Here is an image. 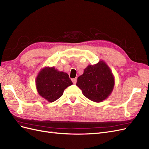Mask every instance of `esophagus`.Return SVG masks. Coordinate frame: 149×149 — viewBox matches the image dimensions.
<instances>
[{
  "label": "esophagus",
  "instance_id": "esophagus-1",
  "mask_svg": "<svg viewBox=\"0 0 149 149\" xmlns=\"http://www.w3.org/2000/svg\"><path fill=\"white\" fill-rule=\"evenodd\" d=\"M76 81H77V78H76L72 79V81H73V84H76Z\"/></svg>",
  "mask_w": 149,
  "mask_h": 149
}]
</instances>
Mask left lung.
Segmentation results:
<instances>
[{"instance_id":"obj_1","label":"left lung","mask_w":149,"mask_h":149,"mask_svg":"<svg viewBox=\"0 0 149 149\" xmlns=\"http://www.w3.org/2000/svg\"><path fill=\"white\" fill-rule=\"evenodd\" d=\"M114 76L105 61L89 65L78 78L76 86L89 100L100 102L111 94L114 86Z\"/></svg>"}]
</instances>
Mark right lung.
Here are the masks:
<instances>
[{
  "mask_svg": "<svg viewBox=\"0 0 149 149\" xmlns=\"http://www.w3.org/2000/svg\"><path fill=\"white\" fill-rule=\"evenodd\" d=\"M72 84L69 75L59 71L55 67L43 68L36 78V88L38 94L49 102L60 98L64 90Z\"/></svg>",
  "mask_w": 149,
  "mask_h": 149,
  "instance_id": "1",
  "label": "right lung"
}]
</instances>
